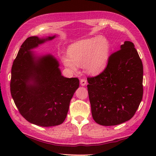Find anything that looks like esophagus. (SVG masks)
<instances>
[{
	"instance_id": "34e87169",
	"label": "esophagus",
	"mask_w": 156,
	"mask_h": 156,
	"mask_svg": "<svg viewBox=\"0 0 156 156\" xmlns=\"http://www.w3.org/2000/svg\"><path fill=\"white\" fill-rule=\"evenodd\" d=\"M87 84V80H85V79H81L80 80V85L81 86L84 87V86H85Z\"/></svg>"
}]
</instances>
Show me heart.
Instances as JSON below:
<instances>
[{
	"label": "heart",
	"mask_w": 156,
	"mask_h": 156,
	"mask_svg": "<svg viewBox=\"0 0 156 156\" xmlns=\"http://www.w3.org/2000/svg\"><path fill=\"white\" fill-rule=\"evenodd\" d=\"M110 53L108 39L98 35L73 43L68 47V55H61L60 59L69 70L76 72L78 66H83L87 74L94 76L107 67Z\"/></svg>",
	"instance_id": "obj_1"
}]
</instances>
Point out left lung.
<instances>
[{"mask_svg": "<svg viewBox=\"0 0 156 156\" xmlns=\"http://www.w3.org/2000/svg\"><path fill=\"white\" fill-rule=\"evenodd\" d=\"M143 64L134 44L125 41L112 54L107 68L88 78V92L93 119L112 126L133 117L143 97Z\"/></svg>", "mask_w": 156, "mask_h": 156, "instance_id": "left-lung-1", "label": "left lung"}]
</instances>
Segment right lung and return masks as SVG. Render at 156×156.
<instances>
[{
	"mask_svg": "<svg viewBox=\"0 0 156 156\" xmlns=\"http://www.w3.org/2000/svg\"><path fill=\"white\" fill-rule=\"evenodd\" d=\"M57 35L32 36L23 42L11 69V93L16 107L26 120L41 127L62 124L69 102L79 87L77 78L62 75L59 63L50 54L34 49Z\"/></svg>",
	"mask_w": 156,
	"mask_h": 156,
	"instance_id": "add662e5",
	"label": "right lung"
}]
</instances>
